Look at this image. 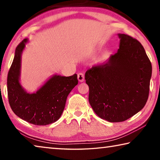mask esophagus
Listing matches in <instances>:
<instances>
[{
  "label": "esophagus",
  "mask_w": 160,
  "mask_h": 160,
  "mask_svg": "<svg viewBox=\"0 0 160 160\" xmlns=\"http://www.w3.org/2000/svg\"><path fill=\"white\" fill-rule=\"evenodd\" d=\"M78 79L80 82H83L84 80H85V75L82 72H80V73L78 74Z\"/></svg>",
  "instance_id": "34e87169"
}]
</instances>
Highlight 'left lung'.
Instances as JSON below:
<instances>
[{"label":"left lung","instance_id":"8db88e82","mask_svg":"<svg viewBox=\"0 0 160 160\" xmlns=\"http://www.w3.org/2000/svg\"><path fill=\"white\" fill-rule=\"evenodd\" d=\"M117 53L87 70L89 102L96 114L109 122H121L139 112L147 102L152 64L137 39L124 34Z\"/></svg>","mask_w":160,"mask_h":160}]
</instances>
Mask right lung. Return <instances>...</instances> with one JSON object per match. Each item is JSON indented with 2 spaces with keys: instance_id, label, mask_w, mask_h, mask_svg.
<instances>
[{
  "instance_id": "add662e5",
  "label": "right lung",
  "mask_w": 160,
  "mask_h": 160,
  "mask_svg": "<svg viewBox=\"0 0 160 160\" xmlns=\"http://www.w3.org/2000/svg\"><path fill=\"white\" fill-rule=\"evenodd\" d=\"M28 41L25 39L16 48L8 75L9 104L12 112L27 122L37 126L48 125L61 117L68 95L78 85V75H53L36 92H27L20 80L22 54Z\"/></svg>"
}]
</instances>
